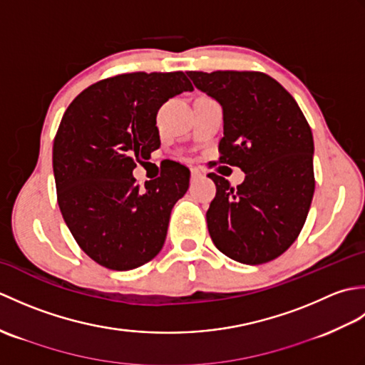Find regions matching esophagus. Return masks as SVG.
<instances>
[{"mask_svg":"<svg viewBox=\"0 0 365 365\" xmlns=\"http://www.w3.org/2000/svg\"><path fill=\"white\" fill-rule=\"evenodd\" d=\"M200 177V170L197 168H191V178L192 180H196V178Z\"/></svg>","mask_w":365,"mask_h":365,"instance_id":"esophagus-1","label":"esophagus"}]
</instances>
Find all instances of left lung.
Wrapping results in <instances>:
<instances>
[{
    "label": "left lung",
    "instance_id": "1",
    "mask_svg": "<svg viewBox=\"0 0 365 365\" xmlns=\"http://www.w3.org/2000/svg\"><path fill=\"white\" fill-rule=\"evenodd\" d=\"M224 111L220 163L238 166L232 187L210 173L216 196L207 210L215 246L227 257L260 265L298 238L314 197V138L294 98L263 72H187Z\"/></svg>",
    "mask_w": 365,
    "mask_h": 365
}]
</instances>
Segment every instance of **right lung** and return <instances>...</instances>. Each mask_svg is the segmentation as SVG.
I'll return each mask as SVG.
<instances>
[{"mask_svg": "<svg viewBox=\"0 0 365 365\" xmlns=\"http://www.w3.org/2000/svg\"><path fill=\"white\" fill-rule=\"evenodd\" d=\"M183 91H192L183 72L115 75L84 89L61 119L53 141L59 210L81 250L108 269L150 262L188 190L190 169L177 161L145 190L133 177L160 147L161 105Z\"/></svg>", "mask_w": 365, "mask_h": 365, "instance_id": "obj_1", "label": "right lung"}]
</instances>
